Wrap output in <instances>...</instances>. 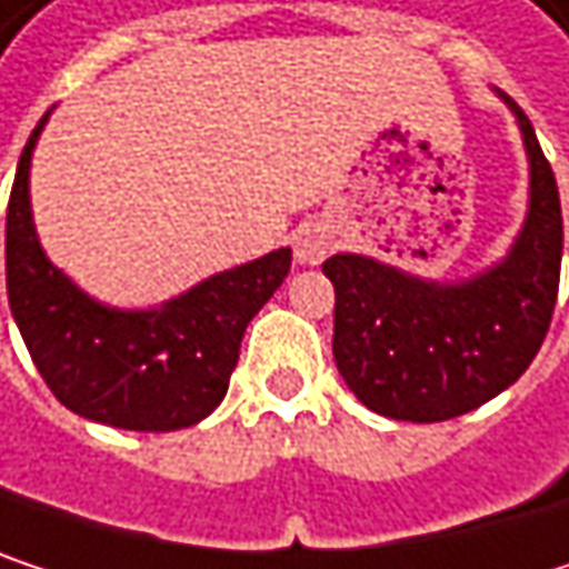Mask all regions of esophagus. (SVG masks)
<instances>
[{
    "mask_svg": "<svg viewBox=\"0 0 569 569\" xmlns=\"http://www.w3.org/2000/svg\"><path fill=\"white\" fill-rule=\"evenodd\" d=\"M332 250V233L319 223H306L292 233V253L299 267H319Z\"/></svg>",
    "mask_w": 569,
    "mask_h": 569,
    "instance_id": "obj_1",
    "label": "esophagus"
}]
</instances>
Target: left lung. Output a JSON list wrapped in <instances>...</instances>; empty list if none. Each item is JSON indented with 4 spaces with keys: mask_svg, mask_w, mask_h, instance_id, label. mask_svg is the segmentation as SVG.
I'll return each instance as SVG.
<instances>
[{
    "mask_svg": "<svg viewBox=\"0 0 569 569\" xmlns=\"http://www.w3.org/2000/svg\"><path fill=\"white\" fill-rule=\"evenodd\" d=\"M527 154V213L501 260L428 280L366 253H336V369L366 408L396 421H448L501 396L533 362L560 286L563 217L533 124L501 88Z\"/></svg>",
    "mask_w": 569,
    "mask_h": 569,
    "instance_id": "obj_1",
    "label": "left lung"
}]
</instances>
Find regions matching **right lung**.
<instances>
[{
  "mask_svg": "<svg viewBox=\"0 0 569 569\" xmlns=\"http://www.w3.org/2000/svg\"><path fill=\"white\" fill-rule=\"evenodd\" d=\"M36 124L6 217V289L12 319L46 386L74 415L124 431H177L227 396L250 319L283 286L292 250L280 247L220 270L158 306H111L58 270L32 217Z\"/></svg>",
  "mask_w": 569,
  "mask_h": 569,
  "instance_id": "add662e5",
  "label": "right lung"
}]
</instances>
